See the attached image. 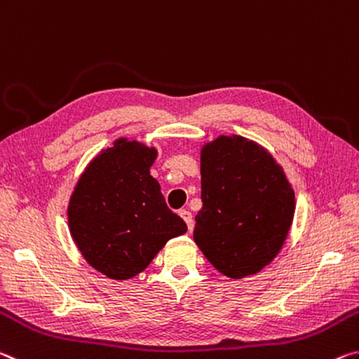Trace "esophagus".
<instances>
[{"mask_svg": "<svg viewBox=\"0 0 359 359\" xmlns=\"http://www.w3.org/2000/svg\"><path fill=\"white\" fill-rule=\"evenodd\" d=\"M180 216H181V218H183V221L186 222L187 229H189V231H192V227H194V218H192V213H191V211H187V210H181V211H180Z\"/></svg>", "mask_w": 359, "mask_h": 359, "instance_id": "34e87169", "label": "esophagus"}]
</instances>
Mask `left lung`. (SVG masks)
<instances>
[{
    "mask_svg": "<svg viewBox=\"0 0 359 359\" xmlns=\"http://www.w3.org/2000/svg\"><path fill=\"white\" fill-rule=\"evenodd\" d=\"M202 210L194 240L216 270L238 280L269 266L294 218V191L267 149L221 135L201 151Z\"/></svg>",
    "mask_w": 359,
    "mask_h": 359,
    "instance_id": "obj_1",
    "label": "left lung"
}]
</instances>
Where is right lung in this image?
I'll return each mask as SVG.
<instances>
[{"label": "right lung", "instance_id": "right-lung-1", "mask_svg": "<svg viewBox=\"0 0 359 359\" xmlns=\"http://www.w3.org/2000/svg\"><path fill=\"white\" fill-rule=\"evenodd\" d=\"M157 149L116 140L79 176L68 203V227L81 255L111 280H128L149 266L186 222L168 210L149 168Z\"/></svg>", "mask_w": 359, "mask_h": 359}]
</instances>
